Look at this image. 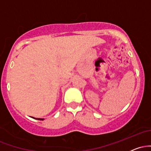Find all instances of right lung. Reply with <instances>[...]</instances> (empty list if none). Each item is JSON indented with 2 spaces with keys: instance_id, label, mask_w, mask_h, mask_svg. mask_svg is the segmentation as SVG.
I'll list each match as a JSON object with an SVG mask.
<instances>
[{
  "instance_id": "right-lung-1",
  "label": "right lung",
  "mask_w": 151,
  "mask_h": 151,
  "mask_svg": "<svg viewBox=\"0 0 151 151\" xmlns=\"http://www.w3.org/2000/svg\"><path fill=\"white\" fill-rule=\"evenodd\" d=\"M33 118V117H32ZM33 119H37V120H40V121H43L44 120V119H35V118H33Z\"/></svg>"
}]
</instances>
